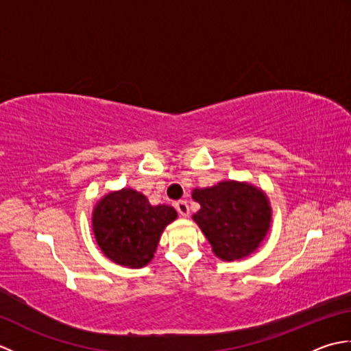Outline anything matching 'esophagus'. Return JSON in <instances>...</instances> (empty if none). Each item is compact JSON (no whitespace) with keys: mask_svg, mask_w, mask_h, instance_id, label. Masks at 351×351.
Instances as JSON below:
<instances>
[{"mask_svg":"<svg viewBox=\"0 0 351 351\" xmlns=\"http://www.w3.org/2000/svg\"><path fill=\"white\" fill-rule=\"evenodd\" d=\"M175 208H176V211L180 213V215H182V217H189L190 208H189L187 200H178V202L175 204Z\"/></svg>","mask_w":351,"mask_h":351,"instance_id":"esophagus-1","label":"esophagus"}]
</instances>
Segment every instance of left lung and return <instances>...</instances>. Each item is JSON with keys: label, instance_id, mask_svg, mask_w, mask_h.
I'll return each instance as SVG.
<instances>
[{"label": "left lung", "instance_id": "8db88e82", "mask_svg": "<svg viewBox=\"0 0 351 351\" xmlns=\"http://www.w3.org/2000/svg\"><path fill=\"white\" fill-rule=\"evenodd\" d=\"M193 199L200 205L193 219L223 261L250 255L270 228L271 210L267 196L253 185L219 182L211 189H196Z\"/></svg>", "mask_w": 351, "mask_h": 351}]
</instances>
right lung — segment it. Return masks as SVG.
Here are the masks:
<instances>
[{
  "label": "right lung",
  "mask_w": 351,
  "mask_h": 351,
  "mask_svg": "<svg viewBox=\"0 0 351 351\" xmlns=\"http://www.w3.org/2000/svg\"><path fill=\"white\" fill-rule=\"evenodd\" d=\"M176 215L171 206H152L141 193L123 189L110 193L96 205L93 232L107 258L138 268L154 258L161 232Z\"/></svg>",
  "instance_id": "1"
}]
</instances>
